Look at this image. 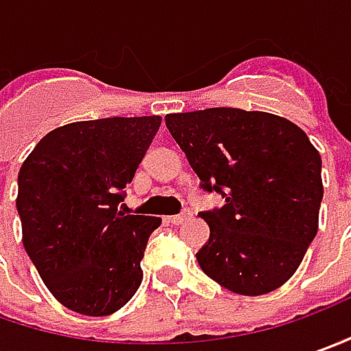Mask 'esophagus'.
<instances>
[{
    "instance_id": "esophagus-1",
    "label": "esophagus",
    "mask_w": 351,
    "mask_h": 351,
    "mask_svg": "<svg viewBox=\"0 0 351 351\" xmlns=\"http://www.w3.org/2000/svg\"><path fill=\"white\" fill-rule=\"evenodd\" d=\"M192 218V212L191 210H184L182 214H176V216H171L169 221L171 223H175V226H180V223H184V221H189Z\"/></svg>"
}]
</instances>
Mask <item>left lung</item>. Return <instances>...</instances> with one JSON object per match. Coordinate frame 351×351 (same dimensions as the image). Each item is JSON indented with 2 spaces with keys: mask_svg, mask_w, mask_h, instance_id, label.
<instances>
[{
  "mask_svg": "<svg viewBox=\"0 0 351 351\" xmlns=\"http://www.w3.org/2000/svg\"><path fill=\"white\" fill-rule=\"evenodd\" d=\"M204 191L226 204L202 212L210 239L198 265L223 289L259 297L289 281L318 232L322 159L306 133L267 112L208 108L165 115Z\"/></svg>",
  "mask_w": 351,
  "mask_h": 351,
  "instance_id": "1",
  "label": "left lung"
}]
</instances>
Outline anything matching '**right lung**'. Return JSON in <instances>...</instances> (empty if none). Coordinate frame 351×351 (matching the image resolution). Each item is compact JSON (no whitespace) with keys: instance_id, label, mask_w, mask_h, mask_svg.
Segmentation results:
<instances>
[{"instance_id":"add662e5","label":"right lung","mask_w":351,"mask_h":351,"mask_svg":"<svg viewBox=\"0 0 351 351\" xmlns=\"http://www.w3.org/2000/svg\"><path fill=\"white\" fill-rule=\"evenodd\" d=\"M159 125L160 115L66 123L21 165L25 252L69 311L114 314L141 285V259L160 218L125 216L121 200Z\"/></svg>"}]
</instances>
